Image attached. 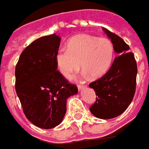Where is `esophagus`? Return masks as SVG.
Here are the masks:
<instances>
[{
  "mask_svg": "<svg viewBox=\"0 0 149 149\" xmlns=\"http://www.w3.org/2000/svg\"><path fill=\"white\" fill-rule=\"evenodd\" d=\"M86 86H82V85H79L78 86V90H79V91H81V90H82V89H83V88L85 87Z\"/></svg>",
  "mask_w": 149,
  "mask_h": 149,
  "instance_id": "1",
  "label": "esophagus"
}]
</instances>
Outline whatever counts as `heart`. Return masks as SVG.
Returning a JSON list of instances; mask_svg holds the SVG:
<instances>
[{"instance_id":"b5f03b06","label":"heart","mask_w":149,"mask_h":149,"mask_svg":"<svg viewBox=\"0 0 149 149\" xmlns=\"http://www.w3.org/2000/svg\"><path fill=\"white\" fill-rule=\"evenodd\" d=\"M113 56L114 47L108 38L81 34L68 40L67 50H58L55 61L59 72L67 79L79 70L81 64L85 75L97 79L108 71Z\"/></svg>"}]
</instances>
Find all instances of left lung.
<instances>
[{
	"instance_id": "1",
	"label": "left lung",
	"mask_w": 149,
	"mask_h": 149,
	"mask_svg": "<svg viewBox=\"0 0 149 149\" xmlns=\"http://www.w3.org/2000/svg\"><path fill=\"white\" fill-rule=\"evenodd\" d=\"M118 53L111 67L104 75L89 86L94 89L96 102L90 107L91 113L100 119L116 118L128 108L136 91L137 66L130 47L118 35L104 29Z\"/></svg>"
}]
</instances>
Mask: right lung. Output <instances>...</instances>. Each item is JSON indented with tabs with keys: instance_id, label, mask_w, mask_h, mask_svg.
I'll use <instances>...</instances> for the list:
<instances>
[{
	"instance_id": "right-lung-1",
	"label": "right lung",
	"mask_w": 149,
	"mask_h": 149,
	"mask_svg": "<svg viewBox=\"0 0 149 149\" xmlns=\"http://www.w3.org/2000/svg\"><path fill=\"white\" fill-rule=\"evenodd\" d=\"M60 40L52 34L33 41L21 53L15 70L16 92L24 113L44 130L61 123L67 98L78 93L77 86L57 70L55 55Z\"/></svg>"
}]
</instances>
